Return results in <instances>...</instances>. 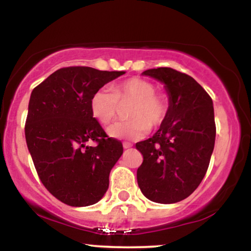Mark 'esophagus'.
<instances>
[{
  "label": "esophagus",
  "mask_w": 251,
  "mask_h": 251,
  "mask_svg": "<svg viewBox=\"0 0 251 251\" xmlns=\"http://www.w3.org/2000/svg\"><path fill=\"white\" fill-rule=\"evenodd\" d=\"M123 146H124V149H129V148H132V144L128 142H124Z\"/></svg>",
  "instance_id": "34e87169"
}]
</instances>
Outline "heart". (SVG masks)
I'll use <instances>...</instances> for the list:
<instances>
[{
    "label": "heart",
    "instance_id": "heart-1",
    "mask_svg": "<svg viewBox=\"0 0 251 251\" xmlns=\"http://www.w3.org/2000/svg\"><path fill=\"white\" fill-rule=\"evenodd\" d=\"M127 102H132L127 109L128 119L114 123L107 129L108 134L117 139H139L150 127L162 125L169 113L170 101L166 94L155 92L154 83L142 77L124 80L114 89H97L89 106L92 116L106 125L117 117L120 103Z\"/></svg>",
    "mask_w": 251,
    "mask_h": 251
}]
</instances>
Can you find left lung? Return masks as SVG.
Masks as SVG:
<instances>
[{
	"label": "left lung",
	"instance_id": "left-lung-1",
	"mask_svg": "<svg viewBox=\"0 0 251 251\" xmlns=\"http://www.w3.org/2000/svg\"><path fill=\"white\" fill-rule=\"evenodd\" d=\"M143 74L165 83L170 108L153 137L135 144L143 154L138 185L150 201L177 203L198 188L208 171L216 138L212 99L194 77L174 68Z\"/></svg>",
	"mask_w": 251,
	"mask_h": 251
}]
</instances>
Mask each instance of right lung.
Instances as JSON below:
<instances>
[{
	"label": "right lung",
	"mask_w": 251,
	"mask_h": 251,
	"mask_svg": "<svg viewBox=\"0 0 251 251\" xmlns=\"http://www.w3.org/2000/svg\"><path fill=\"white\" fill-rule=\"evenodd\" d=\"M124 73L63 67L31 92L25 125L28 150L45 188L67 205H92L107 191L123 144L106 134L89 101L97 89ZM88 141L96 145L86 146Z\"/></svg>",
	"instance_id": "obj_1"
}]
</instances>
